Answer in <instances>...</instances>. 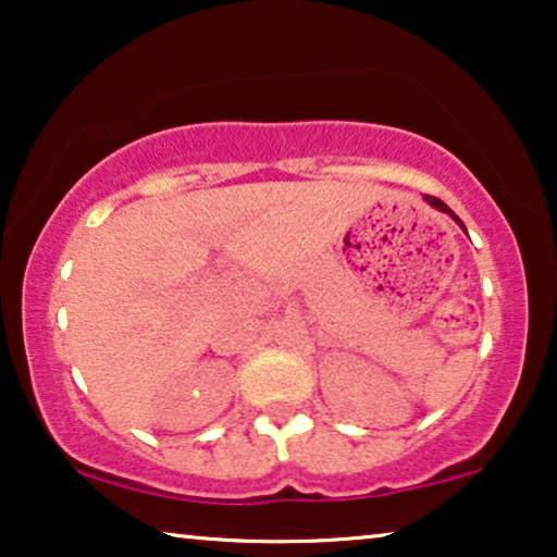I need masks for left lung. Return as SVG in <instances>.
Wrapping results in <instances>:
<instances>
[{
    "instance_id": "obj_1",
    "label": "left lung",
    "mask_w": 557,
    "mask_h": 557,
    "mask_svg": "<svg viewBox=\"0 0 557 557\" xmlns=\"http://www.w3.org/2000/svg\"><path fill=\"white\" fill-rule=\"evenodd\" d=\"M424 199H426V203H432V207H434V209H438V211H444V214H449V216L454 219V222H457V224L461 226V230H465V224H461V219H459L457 214H454V211H451L449 207H446V203H444L442 199H436V197H424ZM465 232H467V230H465Z\"/></svg>"
}]
</instances>
